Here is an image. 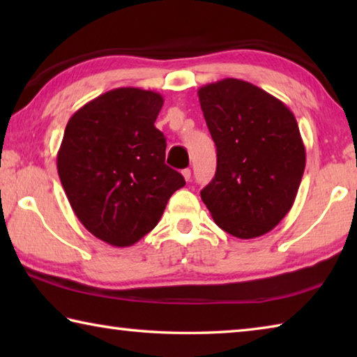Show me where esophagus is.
I'll list each match as a JSON object with an SVG mask.
<instances>
[{"instance_id":"esophagus-1","label":"esophagus","mask_w":357,"mask_h":357,"mask_svg":"<svg viewBox=\"0 0 357 357\" xmlns=\"http://www.w3.org/2000/svg\"><path fill=\"white\" fill-rule=\"evenodd\" d=\"M181 173H183V176H184V179L187 181V183H189V181H190V176H192V172L189 170V168H184V170L181 172Z\"/></svg>"}]
</instances>
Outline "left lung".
I'll use <instances>...</instances> for the list:
<instances>
[{"mask_svg": "<svg viewBox=\"0 0 357 357\" xmlns=\"http://www.w3.org/2000/svg\"><path fill=\"white\" fill-rule=\"evenodd\" d=\"M217 148V170L200 192L214 222L239 239L271 231L291 209L305 148L291 110L249 82L223 78L198 89Z\"/></svg>", "mask_w": 357, "mask_h": 357, "instance_id": "left-lung-1", "label": "left lung"}]
</instances>
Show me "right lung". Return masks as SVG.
I'll return each mask as SVG.
<instances>
[{
	"label": "right lung",
	"instance_id": "add662e5",
	"mask_svg": "<svg viewBox=\"0 0 357 357\" xmlns=\"http://www.w3.org/2000/svg\"><path fill=\"white\" fill-rule=\"evenodd\" d=\"M164 98L116 88L84 104L66 126L56 165L78 220L104 243L128 247L160 220L185 185L165 165L167 142L155 129Z\"/></svg>",
	"mask_w": 357,
	"mask_h": 357
}]
</instances>
